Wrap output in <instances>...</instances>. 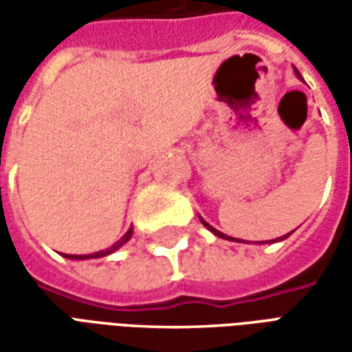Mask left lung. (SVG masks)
Listing matches in <instances>:
<instances>
[{
	"mask_svg": "<svg viewBox=\"0 0 352 352\" xmlns=\"http://www.w3.org/2000/svg\"><path fill=\"white\" fill-rule=\"evenodd\" d=\"M296 73H298V72H296ZM298 75H300V73H298ZM201 222H204V224H206L207 228H209V230H211V232H213L214 236H219V237H226V236H224V234H222V232H219V230H214V228H213V226H209V224H207V222H206V221H201ZM290 234H292V232H290ZM290 234H287V236H283V237H279V239H275V241H280V239H287V237H288V236H290ZM226 239H234V237H226Z\"/></svg>",
	"mask_w": 352,
	"mask_h": 352,
	"instance_id": "1",
	"label": "left lung"
}]
</instances>
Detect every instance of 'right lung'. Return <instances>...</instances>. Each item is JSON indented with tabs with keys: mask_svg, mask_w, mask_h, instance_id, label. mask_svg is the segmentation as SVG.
Instances as JSON below:
<instances>
[{
	"mask_svg": "<svg viewBox=\"0 0 352 352\" xmlns=\"http://www.w3.org/2000/svg\"><path fill=\"white\" fill-rule=\"evenodd\" d=\"M131 232H133V230L130 228V230H128V232H126V234H124V237H122V239H120V241H116L115 245H111V247H109V249H105V251L92 252V254H65V256H67V258H72V260L101 258V256H107V254H111V252H113V251H116V249H118L120 245H124V243H126V241H128V239H130V237H131Z\"/></svg>",
	"mask_w": 352,
	"mask_h": 352,
	"instance_id": "right-lung-1",
	"label": "right lung"
}]
</instances>
